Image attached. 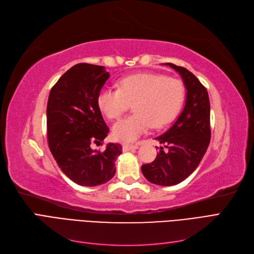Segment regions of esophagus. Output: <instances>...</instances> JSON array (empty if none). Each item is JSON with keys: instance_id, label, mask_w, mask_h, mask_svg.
Returning <instances> with one entry per match:
<instances>
[{"instance_id": "34e87169", "label": "esophagus", "mask_w": 254, "mask_h": 254, "mask_svg": "<svg viewBox=\"0 0 254 254\" xmlns=\"http://www.w3.org/2000/svg\"><path fill=\"white\" fill-rule=\"evenodd\" d=\"M137 147H139V145H137V144H124V145H123V149H124L125 151L136 149Z\"/></svg>"}]
</instances>
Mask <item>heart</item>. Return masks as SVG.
I'll return each mask as SVG.
<instances>
[{
  "instance_id": "heart-1",
  "label": "heart",
  "mask_w": 254,
  "mask_h": 254,
  "mask_svg": "<svg viewBox=\"0 0 254 254\" xmlns=\"http://www.w3.org/2000/svg\"><path fill=\"white\" fill-rule=\"evenodd\" d=\"M186 97L183 83L159 74H133L123 78L120 88L105 87L97 97L99 109L108 119H118L133 103L129 117L113 126L118 140L132 142L147 133L152 125L161 128L179 113Z\"/></svg>"
}]
</instances>
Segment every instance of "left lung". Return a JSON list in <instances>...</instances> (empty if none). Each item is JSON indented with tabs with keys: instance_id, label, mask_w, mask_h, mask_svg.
<instances>
[{
	"instance_id": "1",
	"label": "left lung",
	"mask_w": 254,
	"mask_h": 254,
	"mask_svg": "<svg viewBox=\"0 0 254 254\" xmlns=\"http://www.w3.org/2000/svg\"><path fill=\"white\" fill-rule=\"evenodd\" d=\"M178 72L187 89L186 105L174 125L156 137L168 150L160 147L157 158L142 165L149 182L171 187L186 180L200 163L211 140L210 101L206 89L186 67L165 64Z\"/></svg>"
}]
</instances>
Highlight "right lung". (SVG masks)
Masks as SVG:
<instances>
[{
  "instance_id": "1",
  "label": "right lung",
  "mask_w": 254,
  "mask_h": 254,
  "mask_svg": "<svg viewBox=\"0 0 254 254\" xmlns=\"http://www.w3.org/2000/svg\"><path fill=\"white\" fill-rule=\"evenodd\" d=\"M102 65L78 64L67 70L50 92L47 107L48 142L60 170L82 187L108 182L115 174L114 161L122 146L108 143L94 150L108 135L97 97L109 78Z\"/></svg>"
}]
</instances>
